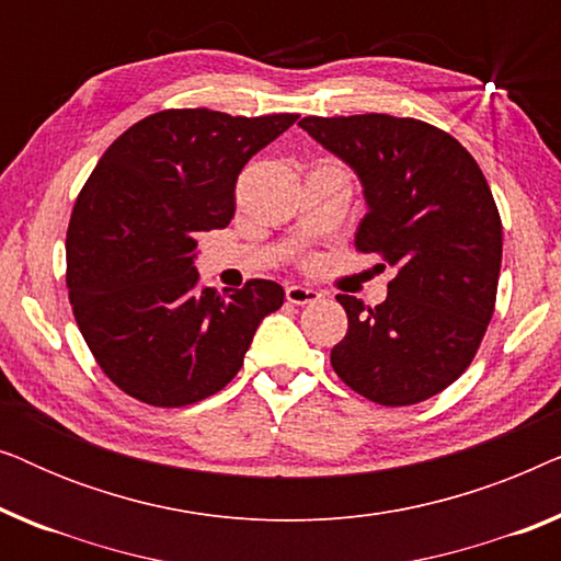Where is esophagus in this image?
Segmentation results:
<instances>
[{
	"label": "esophagus",
	"mask_w": 561,
	"mask_h": 561,
	"mask_svg": "<svg viewBox=\"0 0 561 561\" xmlns=\"http://www.w3.org/2000/svg\"><path fill=\"white\" fill-rule=\"evenodd\" d=\"M286 298H288V304L304 306V304H313V301H319L321 294H319L317 288L298 286V283H290V286H286Z\"/></svg>",
	"instance_id": "obj_1"
}]
</instances>
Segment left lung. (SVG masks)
<instances>
[{
	"label": "left lung",
	"mask_w": 561,
	"mask_h": 561,
	"mask_svg": "<svg viewBox=\"0 0 561 561\" xmlns=\"http://www.w3.org/2000/svg\"><path fill=\"white\" fill-rule=\"evenodd\" d=\"M298 127L355 171L367 204L357 250L396 267L375 309L336 296L347 334L332 350L334 373L380 405L442 393L472 363L495 309L503 227L485 175L421 119L355 114Z\"/></svg>",
	"instance_id": "8db88e82"
}]
</instances>
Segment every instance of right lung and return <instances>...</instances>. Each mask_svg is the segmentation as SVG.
<instances>
[{
  "instance_id": "add662e5",
  "label": "right lung",
  "mask_w": 561,
  "mask_h": 561,
  "mask_svg": "<svg viewBox=\"0 0 561 561\" xmlns=\"http://www.w3.org/2000/svg\"><path fill=\"white\" fill-rule=\"evenodd\" d=\"M296 119L165 110L119 135L89 175L66 234L68 298L91 355L127 396L179 409L219 393L283 306L275 280L229 296L202 288L194 260L196 237L234 217L248 160Z\"/></svg>"
}]
</instances>
